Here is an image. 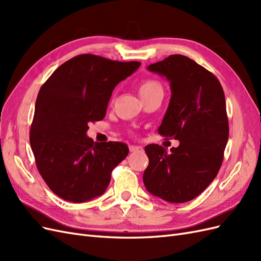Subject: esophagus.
I'll return each mask as SVG.
<instances>
[{
  "mask_svg": "<svg viewBox=\"0 0 261 261\" xmlns=\"http://www.w3.org/2000/svg\"><path fill=\"white\" fill-rule=\"evenodd\" d=\"M129 151L130 152H143L144 149H143V147H140V146L132 145V146H129Z\"/></svg>",
  "mask_w": 261,
  "mask_h": 261,
  "instance_id": "34e87169",
  "label": "esophagus"
}]
</instances>
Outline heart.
<instances>
[{"label":"heart","instance_id":"1","mask_svg":"<svg viewBox=\"0 0 261 261\" xmlns=\"http://www.w3.org/2000/svg\"><path fill=\"white\" fill-rule=\"evenodd\" d=\"M159 88H161V85L153 80H145L139 84V87H138L140 96L141 94L148 93L150 91H152L154 89H159Z\"/></svg>","mask_w":261,"mask_h":261}]
</instances>
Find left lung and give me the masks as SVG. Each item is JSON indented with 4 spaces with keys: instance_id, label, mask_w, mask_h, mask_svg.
<instances>
[{
    "instance_id": "1",
    "label": "left lung",
    "mask_w": 261,
    "mask_h": 261,
    "mask_svg": "<svg viewBox=\"0 0 261 261\" xmlns=\"http://www.w3.org/2000/svg\"><path fill=\"white\" fill-rule=\"evenodd\" d=\"M148 69L170 82V105L158 133L179 140V146L170 151L154 144L145 147L149 164L144 184L165 201L186 202L210 185L223 161L228 139L223 88L211 72L180 54Z\"/></svg>"
}]
</instances>
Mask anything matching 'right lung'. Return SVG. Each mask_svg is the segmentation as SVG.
I'll list each match as a JSON object with an SVG mask.
<instances>
[{"label":"right lung","instance_id":"add662e5","mask_svg":"<svg viewBox=\"0 0 261 261\" xmlns=\"http://www.w3.org/2000/svg\"><path fill=\"white\" fill-rule=\"evenodd\" d=\"M140 63L81 54L59 66L38 93L29 140L37 169L51 191L72 202L106 192L116 165L128 154L123 143H93L89 122L103 120L115 86Z\"/></svg>","mask_w":261,"mask_h":261}]
</instances>
